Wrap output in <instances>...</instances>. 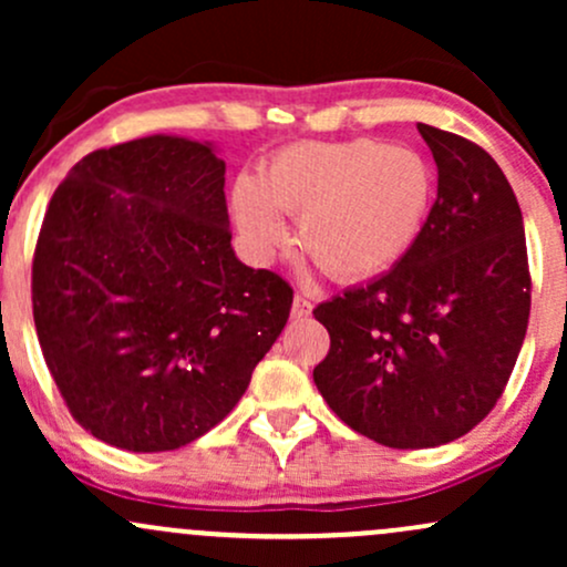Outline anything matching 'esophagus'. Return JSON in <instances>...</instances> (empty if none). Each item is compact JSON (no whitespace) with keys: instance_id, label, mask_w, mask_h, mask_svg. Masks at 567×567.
<instances>
[{"instance_id":"esophagus-1","label":"esophagus","mask_w":567,"mask_h":567,"mask_svg":"<svg viewBox=\"0 0 567 567\" xmlns=\"http://www.w3.org/2000/svg\"><path fill=\"white\" fill-rule=\"evenodd\" d=\"M290 315L296 317V320H306V317L311 315V301H309V298H303V296H296V298H292V309H290Z\"/></svg>"}]
</instances>
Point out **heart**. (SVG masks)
Listing matches in <instances>:
<instances>
[{"instance_id":"b5f03b06","label":"heart","mask_w":567,"mask_h":567,"mask_svg":"<svg viewBox=\"0 0 567 567\" xmlns=\"http://www.w3.org/2000/svg\"><path fill=\"white\" fill-rule=\"evenodd\" d=\"M434 171L421 152L373 138L301 141L266 162L261 181L239 175L231 213L245 250L271 261L298 218L306 256L338 282H368L419 243L434 205Z\"/></svg>"}]
</instances>
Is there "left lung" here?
<instances>
[{
    "mask_svg": "<svg viewBox=\"0 0 567 567\" xmlns=\"http://www.w3.org/2000/svg\"><path fill=\"white\" fill-rule=\"evenodd\" d=\"M437 199L392 271L315 309L330 333L315 383L365 437L413 451L464 437L491 413L530 315L523 213L477 143L419 125Z\"/></svg>",
    "mask_w": 567,
    "mask_h": 567,
    "instance_id": "1",
    "label": "left lung"
}]
</instances>
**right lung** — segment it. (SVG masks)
Wrapping results in <instances>:
<instances>
[{"instance_id": "right-lung-1", "label": "right lung", "mask_w": 567, "mask_h": 567, "mask_svg": "<svg viewBox=\"0 0 567 567\" xmlns=\"http://www.w3.org/2000/svg\"><path fill=\"white\" fill-rule=\"evenodd\" d=\"M224 175L210 141L146 135L76 162L44 213L39 347L71 415L122 451L220 424L290 317V285L234 256Z\"/></svg>"}]
</instances>
